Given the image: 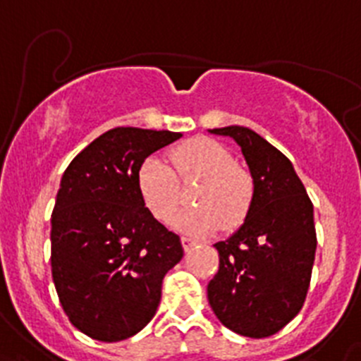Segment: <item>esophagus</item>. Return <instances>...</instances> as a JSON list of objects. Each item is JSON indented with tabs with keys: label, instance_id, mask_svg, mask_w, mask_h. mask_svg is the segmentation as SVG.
Returning a JSON list of instances; mask_svg holds the SVG:
<instances>
[{
	"label": "esophagus",
	"instance_id": "obj_1",
	"mask_svg": "<svg viewBox=\"0 0 361 361\" xmlns=\"http://www.w3.org/2000/svg\"><path fill=\"white\" fill-rule=\"evenodd\" d=\"M181 245H183V249H185V250H190V249H192L194 245H196V241H194L192 238L183 236V238H181Z\"/></svg>",
	"mask_w": 361,
	"mask_h": 361
}]
</instances>
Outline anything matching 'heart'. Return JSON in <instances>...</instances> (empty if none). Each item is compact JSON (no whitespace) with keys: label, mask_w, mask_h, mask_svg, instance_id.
<instances>
[{"label":"heart","mask_w":361,"mask_h":361,"mask_svg":"<svg viewBox=\"0 0 361 361\" xmlns=\"http://www.w3.org/2000/svg\"><path fill=\"white\" fill-rule=\"evenodd\" d=\"M178 176L202 178L194 192L200 207L178 212L172 227L189 234H211L219 225L227 231L243 224L255 196V183L247 171L234 165L233 154L209 137H192L171 152ZM137 194L158 221H169L180 202L178 178L158 156H149L136 172Z\"/></svg>","instance_id":"obj_1"}]
</instances>
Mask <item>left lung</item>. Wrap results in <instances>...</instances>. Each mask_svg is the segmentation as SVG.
<instances>
[{"label": "left lung", "mask_w": 361, "mask_h": 361, "mask_svg": "<svg viewBox=\"0 0 361 361\" xmlns=\"http://www.w3.org/2000/svg\"><path fill=\"white\" fill-rule=\"evenodd\" d=\"M209 133L240 145L255 183L241 227L214 243L219 269L207 285L209 305L241 336H272L305 302L316 252L314 209L289 158L259 134L240 125Z\"/></svg>", "instance_id": "8db88e82"}]
</instances>
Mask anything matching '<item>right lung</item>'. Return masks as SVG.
I'll list each match as a JSON object with an SVG mask.
<instances>
[{
	"label": "right lung",
	"mask_w": 361,
	"mask_h": 361,
	"mask_svg": "<svg viewBox=\"0 0 361 361\" xmlns=\"http://www.w3.org/2000/svg\"><path fill=\"white\" fill-rule=\"evenodd\" d=\"M180 137L111 128L61 176L50 219L52 280L71 324L94 340L142 331L156 314L163 276L183 258L180 236L147 211L136 187L140 163Z\"/></svg>",
	"instance_id": "obj_1"
}]
</instances>
